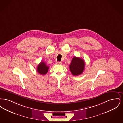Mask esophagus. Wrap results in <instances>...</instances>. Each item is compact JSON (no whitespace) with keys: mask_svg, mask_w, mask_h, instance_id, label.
I'll use <instances>...</instances> for the list:
<instances>
[{"mask_svg":"<svg viewBox=\"0 0 123 123\" xmlns=\"http://www.w3.org/2000/svg\"><path fill=\"white\" fill-rule=\"evenodd\" d=\"M56 64L60 65V64H62V63H61V62H57L56 63Z\"/></svg>","mask_w":123,"mask_h":123,"instance_id":"esophagus-1","label":"esophagus"}]
</instances>
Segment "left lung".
I'll list each match as a JSON object with an SVG mask.
<instances>
[{
    "mask_svg": "<svg viewBox=\"0 0 123 123\" xmlns=\"http://www.w3.org/2000/svg\"><path fill=\"white\" fill-rule=\"evenodd\" d=\"M85 63L82 59L74 57L70 64V70L73 76L81 75L84 69Z\"/></svg>",
    "mask_w": 123,
    "mask_h": 123,
    "instance_id": "obj_1",
    "label": "left lung"
}]
</instances>
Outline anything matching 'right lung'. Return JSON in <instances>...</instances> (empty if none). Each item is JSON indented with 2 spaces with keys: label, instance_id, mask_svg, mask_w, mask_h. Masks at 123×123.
<instances>
[{
  "label": "right lung",
  "instance_id": "obj_1",
  "mask_svg": "<svg viewBox=\"0 0 123 123\" xmlns=\"http://www.w3.org/2000/svg\"><path fill=\"white\" fill-rule=\"evenodd\" d=\"M49 69V67L44 62H41L37 67V72L41 75H45L46 74Z\"/></svg>",
  "mask_w": 123,
  "mask_h": 123
}]
</instances>
